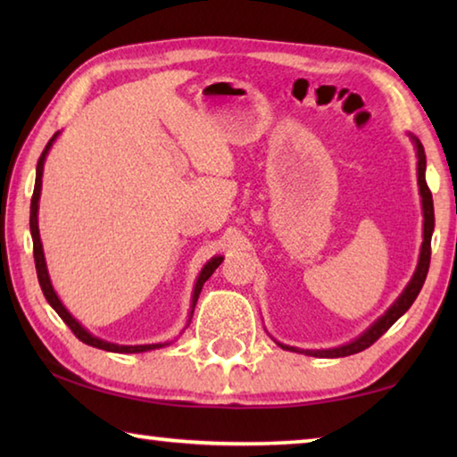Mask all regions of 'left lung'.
<instances>
[{
	"label": "left lung",
	"instance_id": "1",
	"mask_svg": "<svg viewBox=\"0 0 457 457\" xmlns=\"http://www.w3.org/2000/svg\"><path fill=\"white\" fill-rule=\"evenodd\" d=\"M411 143L415 145V153H417V185H420V195H421V210H423V242H421V252H420V262H417V268L411 276V280L405 286V290L399 294V298L393 303L389 308H386L383 316L370 324V327L359 335L354 340L340 346H332V349H298V346H290L284 343H278V346L284 351H292V353H300V354H308V357H319V359H338V357H349V354L361 353L369 349L370 345L375 343L378 337H383L386 330H389L393 324H395L401 316H403L409 306L415 303L417 294H420L421 286L428 278V270H429V260H431V234H433V226H436V218H433V197L431 191L428 187V181H425V151L423 145L420 143V138L409 135Z\"/></svg>",
	"mask_w": 457,
	"mask_h": 457
}]
</instances>
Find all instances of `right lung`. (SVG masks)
<instances>
[{"instance_id":"1","label":"right lung","mask_w":457,"mask_h":457,"mask_svg":"<svg viewBox=\"0 0 457 457\" xmlns=\"http://www.w3.org/2000/svg\"><path fill=\"white\" fill-rule=\"evenodd\" d=\"M60 133L54 135L48 145H46V149L42 151L40 159H37V167H36V185H34V195H32V205H29V231H32V242H34V262H36V272H37V282L42 286V292L46 300H48V304L54 308V311L58 312V316L62 320H64L71 330L74 332L76 337H79L82 343H87L90 346H96V349H103V351H111V353H146V351H154V349H163V346L171 345V340H167V343H154V345H117V343H108V340L98 338L95 335H90V332L82 327V324L74 319V316L66 311V306L62 304V300L58 298L56 290H54L52 280H50V274H48V268H46V258H44V247H42V239H40V229H37V207H40V193H42V175H44V163H46V157H48V153L52 149L54 141H56ZM223 262V256H213L207 264L201 268V272L197 276V282L193 286V296H191V312H189V320H187V327L191 322V316L193 311H195V304H197V298L201 294V288H204V284L207 282V278H210L218 266ZM185 327V328H187Z\"/></svg>"}]
</instances>
